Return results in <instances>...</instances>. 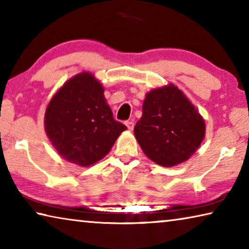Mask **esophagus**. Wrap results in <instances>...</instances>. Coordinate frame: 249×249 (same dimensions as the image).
Here are the masks:
<instances>
[{
  "mask_svg": "<svg viewBox=\"0 0 249 249\" xmlns=\"http://www.w3.org/2000/svg\"><path fill=\"white\" fill-rule=\"evenodd\" d=\"M125 125L127 126V128H128L129 130H132V129L134 128V122H133V121H126V122H125Z\"/></svg>",
  "mask_w": 249,
  "mask_h": 249,
  "instance_id": "34e87169",
  "label": "esophagus"
}]
</instances>
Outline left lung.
<instances>
[{
    "mask_svg": "<svg viewBox=\"0 0 249 249\" xmlns=\"http://www.w3.org/2000/svg\"><path fill=\"white\" fill-rule=\"evenodd\" d=\"M135 137L150 160L162 167L187 161L205 136V122L190 100L174 83L146 94Z\"/></svg>",
    "mask_w": 249,
    "mask_h": 249,
    "instance_id": "obj_1",
    "label": "left lung"
}]
</instances>
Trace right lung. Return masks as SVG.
Masks as SVG:
<instances>
[{
    "mask_svg": "<svg viewBox=\"0 0 249 249\" xmlns=\"http://www.w3.org/2000/svg\"><path fill=\"white\" fill-rule=\"evenodd\" d=\"M44 125L57 153L80 167L104 158L127 129L113 119L102 84L86 71L70 78L54 93L46 108Z\"/></svg>",
    "mask_w": 249,
    "mask_h": 249,
    "instance_id": "1",
    "label": "right lung"
}]
</instances>
